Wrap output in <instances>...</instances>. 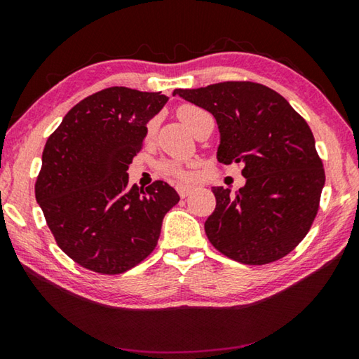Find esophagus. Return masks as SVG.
<instances>
[{
  "instance_id": "obj_1",
  "label": "esophagus",
  "mask_w": 359,
  "mask_h": 359,
  "mask_svg": "<svg viewBox=\"0 0 359 359\" xmlns=\"http://www.w3.org/2000/svg\"><path fill=\"white\" fill-rule=\"evenodd\" d=\"M175 188H177V193L180 194V198L188 196V194H190V191L193 190V187H190V185H177Z\"/></svg>"
}]
</instances>
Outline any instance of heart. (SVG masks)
<instances>
[{"instance_id":"heart-1","label":"heart","mask_w":359,"mask_h":359,"mask_svg":"<svg viewBox=\"0 0 359 359\" xmlns=\"http://www.w3.org/2000/svg\"><path fill=\"white\" fill-rule=\"evenodd\" d=\"M177 115L179 118L182 120V123H184L188 130L191 133L196 128V125L205 117H210V115L204 111V109L198 107V106H193V104H182L177 109ZM156 128V123L155 120H151L150 123L147 125V136H151L155 133ZM161 171L171 175V177L177 179V180H188L191 177V174L185 171V169H182L179 165H175V163H163L161 165Z\"/></svg>"}]
</instances>
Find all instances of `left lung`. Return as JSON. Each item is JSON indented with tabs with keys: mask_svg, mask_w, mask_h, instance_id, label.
<instances>
[{
	"mask_svg": "<svg viewBox=\"0 0 359 359\" xmlns=\"http://www.w3.org/2000/svg\"><path fill=\"white\" fill-rule=\"evenodd\" d=\"M214 115L217 160L241 163L239 191L212 187L217 205L205 234L218 252L244 264H267L306 238L318 212L325 169L307 121L266 85L220 82L174 90Z\"/></svg>",
	"mask_w": 359,
	"mask_h": 359,
	"instance_id": "1",
	"label": "left lung"
}]
</instances>
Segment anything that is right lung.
<instances>
[{
	"label": "right lung",
	"mask_w": 359,
	"mask_h": 359,
	"mask_svg": "<svg viewBox=\"0 0 359 359\" xmlns=\"http://www.w3.org/2000/svg\"><path fill=\"white\" fill-rule=\"evenodd\" d=\"M168 96L126 87L90 95L47 139L34 185L58 247L85 269L121 274L156 247L179 194L166 182L128 187L147 123Z\"/></svg>",
	"instance_id": "right-lung-1"
}]
</instances>
